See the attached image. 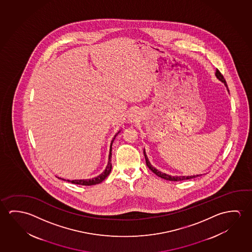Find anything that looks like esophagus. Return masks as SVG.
I'll use <instances>...</instances> for the list:
<instances>
[{"mask_svg":"<svg viewBox=\"0 0 252 252\" xmlns=\"http://www.w3.org/2000/svg\"><path fill=\"white\" fill-rule=\"evenodd\" d=\"M131 119H133V118H131Z\"/></svg>","mask_w":252,"mask_h":252,"instance_id":"1","label":"esophagus"}]
</instances>
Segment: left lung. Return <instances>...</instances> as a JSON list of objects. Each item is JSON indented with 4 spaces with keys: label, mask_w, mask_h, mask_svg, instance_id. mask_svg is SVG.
<instances>
[{
    "label": "left lung",
    "mask_w": 252,
    "mask_h": 252,
    "mask_svg": "<svg viewBox=\"0 0 252 252\" xmlns=\"http://www.w3.org/2000/svg\"><path fill=\"white\" fill-rule=\"evenodd\" d=\"M216 75L220 81H222L224 84L227 86V83H226V80L224 79L223 75L220 73V71L218 70V69H216ZM144 157H145V162H146V164H147V166H148L149 169L152 171V172H154L157 176H158L160 178H162V179H164V180H171V181H180V180H190V179H193V178H196V177H198L199 175H194V176H175V177H172V176L167 175V174H165L164 172H160L158 170H157L156 168L153 167L151 163L149 162L148 158L146 156V154H145V152L144 151Z\"/></svg>",
    "instance_id": "8db88e82"
}]
</instances>
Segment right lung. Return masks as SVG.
Segmentation results:
<instances>
[{
	"mask_svg": "<svg viewBox=\"0 0 252 252\" xmlns=\"http://www.w3.org/2000/svg\"><path fill=\"white\" fill-rule=\"evenodd\" d=\"M119 133V132H118ZM117 133V134H118ZM115 136V137H116ZM115 137H114V139H115ZM114 139L112 140V142H111V145H110V151H109V156H108V164L107 165V167H106V170L104 171L100 175L98 176V177H96L94 179H92V180H67L68 182H71L72 184H77V185H82V186H93V185L99 184L100 182H102L108 175H109V173L111 172V169H112V164H111V158H112V144L113 142H114Z\"/></svg>",
	"mask_w": 252,
	"mask_h": 252,
	"instance_id": "1",
	"label": "right lung"
}]
</instances>
